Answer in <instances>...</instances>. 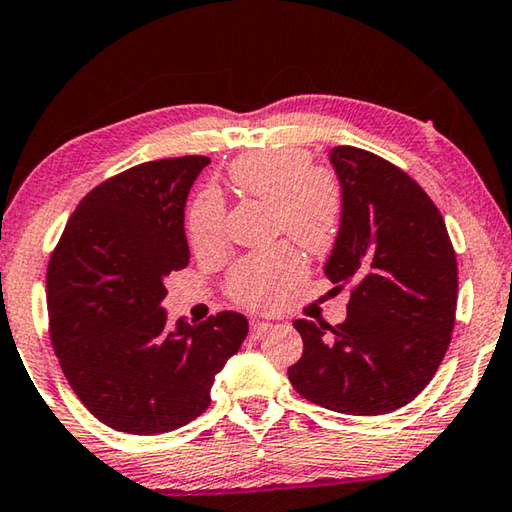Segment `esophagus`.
<instances>
[{"label":"esophagus","mask_w":512,"mask_h":512,"mask_svg":"<svg viewBox=\"0 0 512 512\" xmlns=\"http://www.w3.org/2000/svg\"><path fill=\"white\" fill-rule=\"evenodd\" d=\"M270 328H272V324H267V321H251V333L254 335H263Z\"/></svg>","instance_id":"34e87169"}]
</instances>
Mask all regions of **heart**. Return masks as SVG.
Masks as SVG:
<instances>
[{"mask_svg":"<svg viewBox=\"0 0 512 512\" xmlns=\"http://www.w3.org/2000/svg\"><path fill=\"white\" fill-rule=\"evenodd\" d=\"M229 182L242 195L272 204V229L285 231L310 251L335 242L342 220V186L330 170L312 166L303 148L283 146L247 152L229 166ZM186 233L195 251L220 247L224 236V204L215 193H202L191 204ZM303 279V261L290 242L256 251L233 267L229 294L254 310L279 306Z\"/></svg>","mask_w":512,"mask_h":512,"instance_id":"heart-1","label":"heart"}]
</instances>
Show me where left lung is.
<instances>
[{"mask_svg": "<svg viewBox=\"0 0 512 512\" xmlns=\"http://www.w3.org/2000/svg\"><path fill=\"white\" fill-rule=\"evenodd\" d=\"M342 220L324 274L353 285L339 326L297 319L294 391L348 416H380L423 391L450 346L456 254L445 220L405 170L353 146L330 150Z\"/></svg>", "mask_w": 512, "mask_h": 512, "instance_id": "left-lung-1", "label": "left lung"}]
</instances>
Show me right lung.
<instances>
[{"instance_id": "1", "label": "right lung", "mask_w": 512, "mask_h": 512, "mask_svg": "<svg viewBox=\"0 0 512 512\" xmlns=\"http://www.w3.org/2000/svg\"><path fill=\"white\" fill-rule=\"evenodd\" d=\"M209 157L146 161L89 191L47 270L53 351L80 402L107 427L166 434L211 405L249 324L224 310L168 326L166 276L191 258L184 206Z\"/></svg>"}]
</instances>
